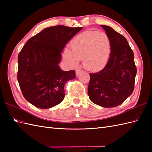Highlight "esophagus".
I'll return each instance as SVG.
<instances>
[{"label": "esophagus", "mask_w": 152, "mask_h": 152, "mask_svg": "<svg viewBox=\"0 0 152 152\" xmlns=\"http://www.w3.org/2000/svg\"><path fill=\"white\" fill-rule=\"evenodd\" d=\"M82 72H83L82 70H81V69H77L76 70V76H78L80 74H81Z\"/></svg>", "instance_id": "1"}]
</instances>
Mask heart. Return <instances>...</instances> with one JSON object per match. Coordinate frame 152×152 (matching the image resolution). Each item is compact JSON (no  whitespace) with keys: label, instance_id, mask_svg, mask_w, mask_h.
Segmentation results:
<instances>
[{"label":"heart","instance_id":"heart-1","mask_svg":"<svg viewBox=\"0 0 152 152\" xmlns=\"http://www.w3.org/2000/svg\"><path fill=\"white\" fill-rule=\"evenodd\" d=\"M71 51L64 48L62 56L71 66H76L83 59L86 69L96 71L104 67L110 57L111 42L102 32L87 31L79 34L71 41Z\"/></svg>","mask_w":152,"mask_h":152}]
</instances>
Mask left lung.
<instances>
[{"mask_svg": "<svg viewBox=\"0 0 152 152\" xmlns=\"http://www.w3.org/2000/svg\"><path fill=\"white\" fill-rule=\"evenodd\" d=\"M101 26L111 42L110 57L104 69L89 74L88 91L93 103L112 108L121 104L133 92L137 67L127 39L112 27Z\"/></svg>", "mask_w": 152, "mask_h": 152, "instance_id": "1", "label": "left lung"}]
</instances>
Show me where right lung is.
I'll return each instance as SVG.
<instances>
[{
    "label": "right lung",
    "mask_w": 152,
    "mask_h": 152,
    "mask_svg": "<svg viewBox=\"0 0 152 152\" xmlns=\"http://www.w3.org/2000/svg\"><path fill=\"white\" fill-rule=\"evenodd\" d=\"M82 28L64 25L48 27L25 43L18 57V80L23 95L31 104L47 109L63 101L64 84L76 78V72L60 69L61 53Z\"/></svg>",
    "instance_id": "add662e5"
}]
</instances>
